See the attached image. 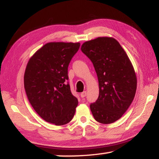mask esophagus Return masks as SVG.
<instances>
[{"instance_id":"1","label":"esophagus","mask_w":159,"mask_h":159,"mask_svg":"<svg viewBox=\"0 0 159 159\" xmlns=\"http://www.w3.org/2000/svg\"><path fill=\"white\" fill-rule=\"evenodd\" d=\"M86 94H87L86 91H84V92L81 93V94H80V96H81V98H84L86 96Z\"/></svg>"}]
</instances>
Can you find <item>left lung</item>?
<instances>
[{
  "instance_id": "1",
  "label": "left lung",
  "mask_w": 159,
  "mask_h": 159,
  "mask_svg": "<svg viewBox=\"0 0 159 159\" xmlns=\"http://www.w3.org/2000/svg\"><path fill=\"white\" fill-rule=\"evenodd\" d=\"M93 62L99 84V96L91 103L95 120L111 124L121 118L133 101L137 77L127 54L116 39L99 37L82 45Z\"/></svg>"
}]
</instances>
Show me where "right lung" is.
I'll return each mask as SVG.
<instances>
[{"mask_svg":"<svg viewBox=\"0 0 159 159\" xmlns=\"http://www.w3.org/2000/svg\"><path fill=\"white\" fill-rule=\"evenodd\" d=\"M80 46V43H48L26 66L24 84L30 104L41 118L56 126L70 122L78 105L66 80L69 64Z\"/></svg>","mask_w":159,"mask_h":159,"instance_id":"obj_1","label":"right lung"}]
</instances>
